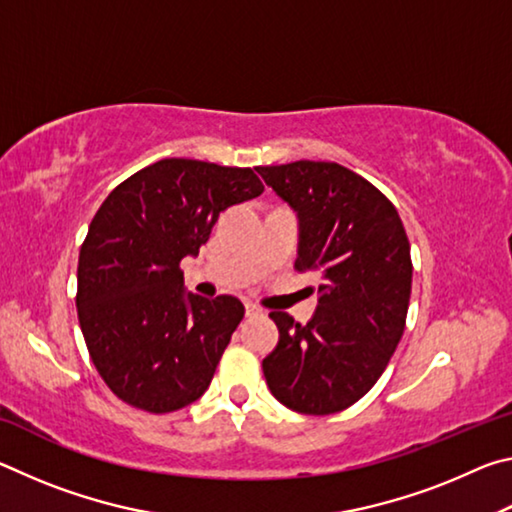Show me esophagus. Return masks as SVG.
I'll return each mask as SVG.
<instances>
[{
	"label": "esophagus",
	"mask_w": 512,
	"mask_h": 512,
	"mask_svg": "<svg viewBox=\"0 0 512 512\" xmlns=\"http://www.w3.org/2000/svg\"><path fill=\"white\" fill-rule=\"evenodd\" d=\"M262 314V309H259L257 305H253V302H246V316L253 318V316H259Z\"/></svg>",
	"instance_id": "esophagus-1"
}]
</instances>
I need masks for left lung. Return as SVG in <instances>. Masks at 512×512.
I'll return each instance as SVG.
<instances>
[{"instance_id":"1","label":"left lung","mask_w":512,"mask_h":512,"mask_svg":"<svg viewBox=\"0 0 512 512\" xmlns=\"http://www.w3.org/2000/svg\"><path fill=\"white\" fill-rule=\"evenodd\" d=\"M298 216L300 273L318 275V307L307 325L271 311L280 329L262 361L277 402L329 415L361 400L400 343L411 298V246L393 203L336 162L257 167Z\"/></svg>"}]
</instances>
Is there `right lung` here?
<instances>
[{
  "label": "right lung",
  "mask_w": 512,
  "mask_h": 512,
  "mask_svg": "<svg viewBox=\"0 0 512 512\" xmlns=\"http://www.w3.org/2000/svg\"><path fill=\"white\" fill-rule=\"evenodd\" d=\"M262 192L253 169L167 158L101 203L81 246L76 309L119 400L171 413L207 391L244 305L185 291L180 259L198 255L223 210Z\"/></svg>",
  "instance_id": "add662e5"
}]
</instances>
